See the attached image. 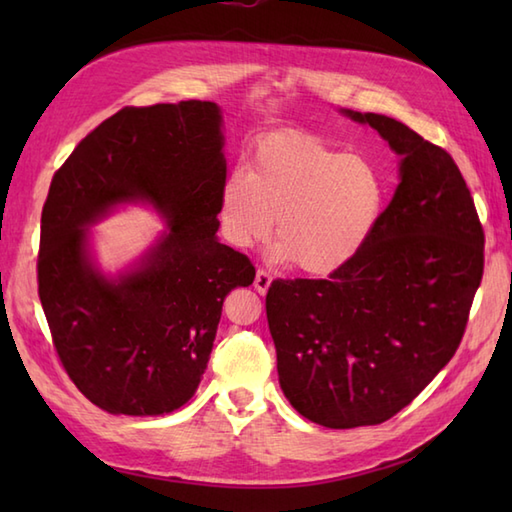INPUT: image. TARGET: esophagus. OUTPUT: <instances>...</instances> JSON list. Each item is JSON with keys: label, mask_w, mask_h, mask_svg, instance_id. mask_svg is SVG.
I'll list each match as a JSON object with an SVG mask.
<instances>
[{"label": "esophagus", "mask_w": 512, "mask_h": 512, "mask_svg": "<svg viewBox=\"0 0 512 512\" xmlns=\"http://www.w3.org/2000/svg\"><path fill=\"white\" fill-rule=\"evenodd\" d=\"M270 281H273V277H270L268 270L259 268L257 275H255V290L259 292V295H266L268 288H270Z\"/></svg>", "instance_id": "esophagus-1"}]
</instances>
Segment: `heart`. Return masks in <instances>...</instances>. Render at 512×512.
I'll return each instance as SVG.
<instances>
[{
    "instance_id": "heart-1",
    "label": "heart",
    "mask_w": 512,
    "mask_h": 512,
    "mask_svg": "<svg viewBox=\"0 0 512 512\" xmlns=\"http://www.w3.org/2000/svg\"><path fill=\"white\" fill-rule=\"evenodd\" d=\"M383 204V178L367 158L288 129L259 138L248 169L228 173L217 213L237 248L266 242L277 217L275 259L325 277L361 253Z\"/></svg>"
}]
</instances>
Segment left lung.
Returning <instances> with one entry per match:
<instances>
[{
  "label": "left lung",
  "instance_id": "8db88e82",
  "mask_svg": "<svg viewBox=\"0 0 512 512\" xmlns=\"http://www.w3.org/2000/svg\"><path fill=\"white\" fill-rule=\"evenodd\" d=\"M400 156V184L350 264L277 279L266 317L284 396L330 429L407 407L464 336L484 273V228L455 160L396 118L343 110Z\"/></svg>",
  "mask_w": 512,
  "mask_h": 512
}]
</instances>
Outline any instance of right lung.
I'll use <instances>...</instances> for the list:
<instances>
[{
  "mask_svg": "<svg viewBox=\"0 0 512 512\" xmlns=\"http://www.w3.org/2000/svg\"><path fill=\"white\" fill-rule=\"evenodd\" d=\"M222 114L211 101L123 107L74 147L41 213L39 299L76 389L107 413L165 416L195 394L222 303L255 266L217 239L226 178ZM143 199L168 231L116 280L95 268L87 229Z\"/></svg>",
  "mask_w": 512,
  "mask_h": 512,
  "instance_id": "1",
  "label": "right lung"
}]
</instances>
